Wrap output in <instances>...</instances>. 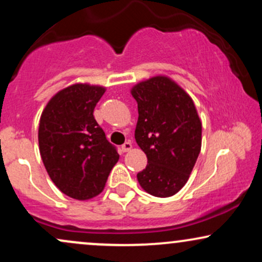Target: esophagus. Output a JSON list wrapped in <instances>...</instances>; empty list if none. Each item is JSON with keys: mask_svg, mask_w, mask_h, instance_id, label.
I'll use <instances>...</instances> for the list:
<instances>
[{"mask_svg": "<svg viewBox=\"0 0 262 262\" xmlns=\"http://www.w3.org/2000/svg\"><path fill=\"white\" fill-rule=\"evenodd\" d=\"M132 148H133V145H132V143H130V141H125V143L124 144H123V145H122V151L123 152H127V151H129V150H130Z\"/></svg>", "mask_w": 262, "mask_h": 262, "instance_id": "obj_1", "label": "esophagus"}]
</instances>
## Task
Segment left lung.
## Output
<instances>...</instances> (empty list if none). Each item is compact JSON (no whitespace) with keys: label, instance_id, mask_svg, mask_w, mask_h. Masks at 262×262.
Segmentation results:
<instances>
[{"label":"left lung","instance_id":"8db88e82","mask_svg":"<svg viewBox=\"0 0 262 262\" xmlns=\"http://www.w3.org/2000/svg\"><path fill=\"white\" fill-rule=\"evenodd\" d=\"M132 95L139 113L135 140L148 158L138 181L152 196H173L186 185L201 151L202 123L196 107L165 76L138 83Z\"/></svg>","mask_w":262,"mask_h":262}]
</instances>
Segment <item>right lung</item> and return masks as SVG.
<instances>
[{
    "mask_svg": "<svg viewBox=\"0 0 262 262\" xmlns=\"http://www.w3.org/2000/svg\"><path fill=\"white\" fill-rule=\"evenodd\" d=\"M104 91L87 83L66 87L48 102L39 122V151L45 169L56 187L75 200L100 194L119 159L93 117Z\"/></svg>",
    "mask_w": 262,
    "mask_h": 262,
    "instance_id": "1",
    "label": "right lung"
}]
</instances>
